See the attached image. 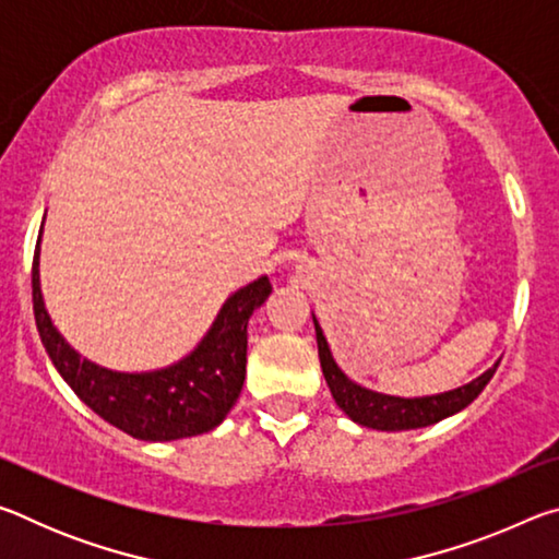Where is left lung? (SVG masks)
Here are the masks:
<instances>
[{
	"mask_svg": "<svg viewBox=\"0 0 559 559\" xmlns=\"http://www.w3.org/2000/svg\"><path fill=\"white\" fill-rule=\"evenodd\" d=\"M313 325H316V337H318L320 367H323L330 394H333L335 404L349 416V419L367 429L409 431V429L431 427V424H437L441 419H447V416H453L461 409H466V406L476 400L480 392H484V386L490 382V377H493L498 367L496 362L468 384H461L456 390L439 392V394L394 396V394L374 392V390H367L362 384H357L355 380H349V377L340 370L333 353H330L323 328H320L316 316H313Z\"/></svg>",
	"mask_w": 559,
	"mask_h": 559,
	"instance_id": "8db88e82",
	"label": "left lung"
}]
</instances>
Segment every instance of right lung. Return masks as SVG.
Listing matches in <instances>:
<instances>
[{
	"mask_svg": "<svg viewBox=\"0 0 559 559\" xmlns=\"http://www.w3.org/2000/svg\"><path fill=\"white\" fill-rule=\"evenodd\" d=\"M44 222L32 271L34 318L46 353L63 382L100 419L135 439L177 441L219 427L241 394L249 343L246 328L253 310L271 296L269 276H259L234 290L204 337L177 362L145 372L108 370L71 347L46 310L39 273Z\"/></svg>",
	"mask_w": 559,
	"mask_h": 559,
	"instance_id": "right-lung-1",
	"label": "right lung"
}]
</instances>
